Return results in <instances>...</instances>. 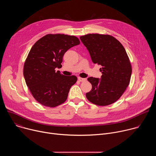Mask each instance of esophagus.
I'll list each match as a JSON object with an SVG mask.
<instances>
[{
    "instance_id": "obj_1",
    "label": "esophagus",
    "mask_w": 156,
    "mask_h": 156,
    "mask_svg": "<svg viewBox=\"0 0 156 156\" xmlns=\"http://www.w3.org/2000/svg\"><path fill=\"white\" fill-rule=\"evenodd\" d=\"M78 80L80 82H83V81H85L86 80V78H80V77H78Z\"/></svg>"
}]
</instances>
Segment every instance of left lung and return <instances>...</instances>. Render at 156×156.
<instances>
[{
    "label": "left lung",
    "instance_id": "obj_1",
    "mask_svg": "<svg viewBox=\"0 0 156 156\" xmlns=\"http://www.w3.org/2000/svg\"><path fill=\"white\" fill-rule=\"evenodd\" d=\"M80 39L90 54L94 63L101 65V79L90 77L91 90L86 94L89 101L105 106L116 102L128 86L132 69L122 44L108 34H88Z\"/></svg>",
    "mask_w": 156,
    "mask_h": 156
}]
</instances>
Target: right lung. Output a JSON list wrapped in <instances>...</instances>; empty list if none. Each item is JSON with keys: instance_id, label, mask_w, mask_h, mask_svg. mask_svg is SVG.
Segmentation results:
<instances>
[{"instance_id": "add662e5", "label": "right lung", "mask_w": 156, "mask_h": 156, "mask_svg": "<svg viewBox=\"0 0 156 156\" xmlns=\"http://www.w3.org/2000/svg\"><path fill=\"white\" fill-rule=\"evenodd\" d=\"M80 43L74 36L49 34L31 48L24 64L23 75L31 93L41 104L54 107L67 99L77 78L64 76L55 69L62 66L64 54Z\"/></svg>"}]
</instances>
